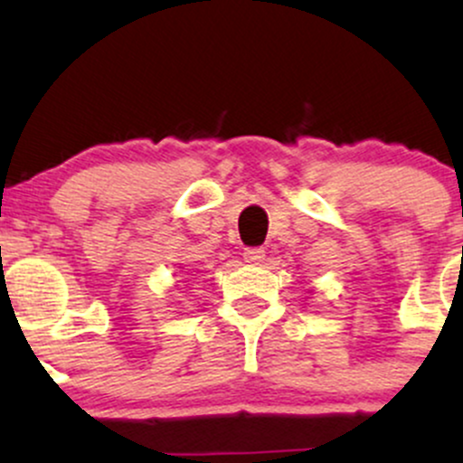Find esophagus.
Instances as JSON below:
<instances>
[{
	"label": "esophagus",
	"mask_w": 463,
	"mask_h": 463,
	"mask_svg": "<svg viewBox=\"0 0 463 463\" xmlns=\"http://www.w3.org/2000/svg\"><path fill=\"white\" fill-rule=\"evenodd\" d=\"M243 259H246V263H261L265 259V250L263 248H246L243 250Z\"/></svg>",
	"instance_id": "1"
}]
</instances>
